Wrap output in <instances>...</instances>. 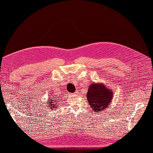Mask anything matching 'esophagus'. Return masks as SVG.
Wrapping results in <instances>:
<instances>
[{
  "label": "esophagus",
  "mask_w": 153,
  "mask_h": 153,
  "mask_svg": "<svg viewBox=\"0 0 153 153\" xmlns=\"http://www.w3.org/2000/svg\"><path fill=\"white\" fill-rule=\"evenodd\" d=\"M75 94H78V92H77V91H76V92H75Z\"/></svg>",
  "instance_id": "esophagus-1"
}]
</instances>
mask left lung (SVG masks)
<instances>
[{
    "label": "left lung",
    "instance_id": "1",
    "mask_svg": "<svg viewBox=\"0 0 153 153\" xmlns=\"http://www.w3.org/2000/svg\"><path fill=\"white\" fill-rule=\"evenodd\" d=\"M87 100L94 112L102 111L112 101L113 92L103 84L92 83L87 92Z\"/></svg>",
    "mask_w": 153,
    "mask_h": 153
}]
</instances>
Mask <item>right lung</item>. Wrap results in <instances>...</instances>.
Instances as JSON below:
<instances>
[{"instance_id":"add662e5","label":"right lung","mask_w":153,"mask_h":153,"mask_svg":"<svg viewBox=\"0 0 153 153\" xmlns=\"http://www.w3.org/2000/svg\"><path fill=\"white\" fill-rule=\"evenodd\" d=\"M55 101H56V99H55ZM55 101H54V100H51V101H48V102H49V101H51V102L48 103L49 104L47 105V106H49L51 108H54V106H55L54 103H56V102H54Z\"/></svg>"}]
</instances>
